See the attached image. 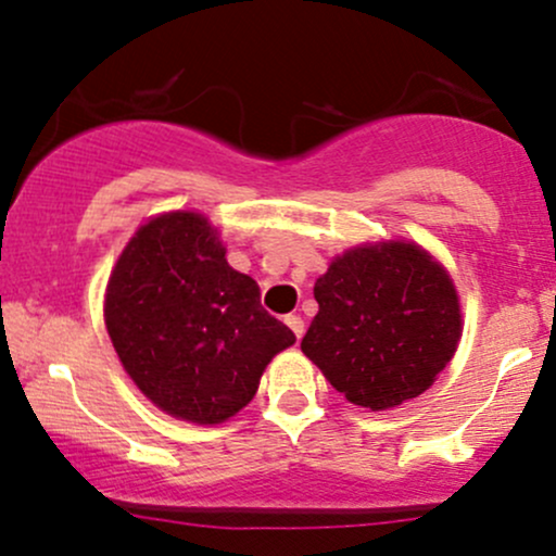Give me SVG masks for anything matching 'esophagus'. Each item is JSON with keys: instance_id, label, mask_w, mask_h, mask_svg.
Segmentation results:
<instances>
[{"instance_id": "34e87169", "label": "esophagus", "mask_w": 556, "mask_h": 556, "mask_svg": "<svg viewBox=\"0 0 556 556\" xmlns=\"http://www.w3.org/2000/svg\"><path fill=\"white\" fill-rule=\"evenodd\" d=\"M285 324L287 327H290L292 331H295V337L300 340V337H303V331H305V324H303V318H300L298 314H290V316H285Z\"/></svg>"}]
</instances>
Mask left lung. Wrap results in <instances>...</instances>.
I'll return each mask as SVG.
<instances>
[{
    "label": "left lung",
    "mask_w": 556,
    "mask_h": 556,
    "mask_svg": "<svg viewBox=\"0 0 556 556\" xmlns=\"http://www.w3.org/2000/svg\"><path fill=\"white\" fill-rule=\"evenodd\" d=\"M314 298L300 348L337 392L371 410L424 394L460 340L455 285L413 242L348 251L316 279Z\"/></svg>",
    "instance_id": "8db88e82"
}]
</instances>
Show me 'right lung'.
<instances>
[{"label":"right lung","mask_w":556,"mask_h":556,"mask_svg":"<svg viewBox=\"0 0 556 556\" xmlns=\"http://www.w3.org/2000/svg\"><path fill=\"white\" fill-rule=\"evenodd\" d=\"M106 331L140 392L175 418L222 424L256 394L295 334L227 264L201 214L151 219L127 242L104 303Z\"/></svg>","instance_id":"add662e5"}]
</instances>
